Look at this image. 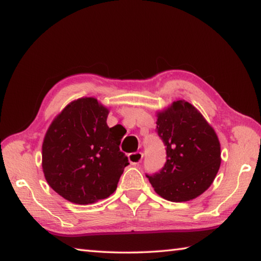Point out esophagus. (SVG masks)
<instances>
[{
	"mask_svg": "<svg viewBox=\"0 0 261 261\" xmlns=\"http://www.w3.org/2000/svg\"><path fill=\"white\" fill-rule=\"evenodd\" d=\"M141 159H143V153L141 152H135L129 154V161L131 165H139Z\"/></svg>",
	"mask_w": 261,
	"mask_h": 261,
	"instance_id": "1",
	"label": "esophagus"
}]
</instances>
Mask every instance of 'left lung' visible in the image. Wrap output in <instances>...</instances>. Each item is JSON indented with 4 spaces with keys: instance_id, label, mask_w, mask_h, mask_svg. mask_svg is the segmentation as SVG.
<instances>
[{
    "instance_id": "8db88e82",
    "label": "left lung",
    "mask_w": 261,
    "mask_h": 261,
    "mask_svg": "<svg viewBox=\"0 0 261 261\" xmlns=\"http://www.w3.org/2000/svg\"><path fill=\"white\" fill-rule=\"evenodd\" d=\"M156 131L165 143V167L146 175L155 192L167 200L194 199L213 183L221 165L216 132L194 106L176 100L156 113Z\"/></svg>"
}]
</instances>
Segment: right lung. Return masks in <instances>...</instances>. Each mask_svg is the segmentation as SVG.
<instances>
[{
  "mask_svg": "<svg viewBox=\"0 0 261 261\" xmlns=\"http://www.w3.org/2000/svg\"><path fill=\"white\" fill-rule=\"evenodd\" d=\"M109 109L95 98L70 102L48 127L42 170L49 187L78 205L106 199L129 165L121 137L107 125Z\"/></svg>",
  "mask_w": 261,
  "mask_h": 261,
  "instance_id": "obj_1",
  "label": "right lung"
}]
</instances>
